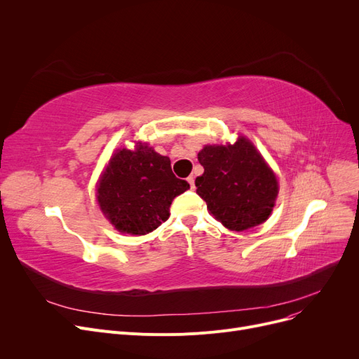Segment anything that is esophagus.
<instances>
[{
	"label": "esophagus",
	"instance_id": "esophagus-1",
	"mask_svg": "<svg viewBox=\"0 0 359 359\" xmlns=\"http://www.w3.org/2000/svg\"><path fill=\"white\" fill-rule=\"evenodd\" d=\"M187 182H189L192 189H195V177H194V176H189V177H187Z\"/></svg>",
	"mask_w": 359,
	"mask_h": 359
}]
</instances>
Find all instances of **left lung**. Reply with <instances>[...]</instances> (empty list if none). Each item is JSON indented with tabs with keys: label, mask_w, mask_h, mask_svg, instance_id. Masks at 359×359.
<instances>
[{
	"label": "left lung",
	"mask_w": 359,
	"mask_h": 359,
	"mask_svg": "<svg viewBox=\"0 0 359 359\" xmlns=\"http://www.w3.org/2000/svg\"><path fill=\"white\" fill-rule=\"evenodd\" d=\"M203 175L196 177V194L224 227L244 231L265 222L278 196L272 168L246 137L234 144L205 145L198 154Z\"/></svg>",
	"instance_id": "1"
}]
</instances>
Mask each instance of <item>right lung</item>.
<instances>
[{
  "instance_id": "1",
  "label": "right lung",
  "mask_w": 359,
  "mask_h": 359,
  "mask_svg": "<svg viewBox=\"0 0 359 359\" xmlns=\"http://www.w3.org/2000/svg\"><path fill=\"white\" fill-rule=\"evenodd\" d=\"M187 189L168 157L137 142L135 149L119 148L111 156L97 183V202L118 231L144 236L168 218L172 201Z\"/></svg>"
}]
</instances>
